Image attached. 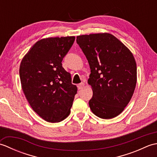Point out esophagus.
<instances>
[{"label":"esophagus","mask_w":157,"mask_h":157,"mask_svg":"<svg viewBox=\"0 0 157 157\" xmlns=\"http://www.w3.org/2000/svg\"><path fill=\"white\" fill-rule=\"evenodd\" d=\"M84 85H85L84 83H81V84H78V89H79V90H81V89H82L84 87Z\"/></svg>","instance_id":"34e87169"}]
</instances>
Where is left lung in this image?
<instances>
[{
    "label": "left lung",
    "mask_w": 157,
    "mask_h": 157,
    "mask_svg": "<svg viewBox=\"0 0 157 157\" xmlns=\"http://www.w3.org/2000/svg\"><path fill=\"white\" fill-rule=\"evenodd\" d=\"M76 42L90 67L88 83L93 96L90 108L100 118L115 117L124 110L134 92L137 67L134 55L109 33L78 36Z\"/></svg>",
    "instance_id": "1"
}]
</instances>
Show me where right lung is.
Wrapping results in <instances>:
<instances>
[{
    "instance_id": "obj_1",
    "label": "right lung",
    "mask_w": 157,
    "mask_h": 157,
    "mask_svg": "<svg viewBox=\"0 0 157 157\" xmlns=\"http://www.w3.org/2000/svg\"><path fill=\"white\" fill-rule=\"evenodd\" d=\"M74 36L42 39L29 49L20 64L23 93L32 109L45 121L57 123L69 116L77 94L71 74L62 66Z\"/></svg>"
}]
</instances>
